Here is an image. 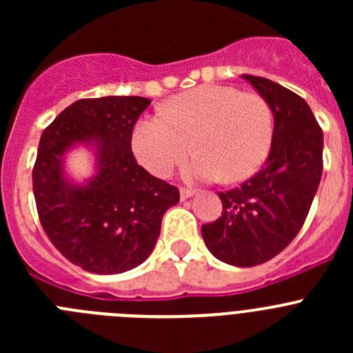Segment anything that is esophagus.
Listing matches in <instances>:
<instances>
[{"mask_svg": "<svg viewBox=\"0 0 353 353\" xmlns=\"http://www.w3.org/2000/svg\"><path fill=\"white\" fill-rule=\"evenodd\" d=\"M192 196H194V191H191V189H180V198H182V201L192 198Z\"/></svg>", "mask_w": 353, "mask_h": 353, "instance_id": "obj_1", "label": "esophagus"}]
</instances>
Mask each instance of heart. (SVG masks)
<instances>
[{
  "label": "heart",
  "mask_w": 353,
  "mask_h": 353,
  "mask_svg": "<svg viewBox=\"0 0 353 353\" xmlns=\"http://www.w3.org/2000/svg\"><path fill=\"white\" fill-rule=\"evenodd\" d=\"M272 138V109L263 97L228 84H201L174 95L164 113L138 120L130 145L139 164L157 176H166L192 145L198 154L183 168V179L239 182L267 161Z\"/></svg>",
  "instance_id": "obj_1"
}]
</instances>
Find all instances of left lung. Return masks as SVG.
I'll return each mask as SVG.
<instances>
[{"instance_id":"8db88e82","label":"left lung","mask_w":353,"mask_h":353,"mask_svg":"<svg viewBox=\"0 0 353 353\" xmlns=\"http://www.w3.org/2000/svg\"><path fill=\"white\" fill-rule=\"evenodd\" d=\"M242 77L272 109V146L254 176L219 192L223 214L201 226V236L217 260L254 267L279 254L301 232L322 179L323 132L297 93L265 77Z\"/></svg>"}]
</instances>
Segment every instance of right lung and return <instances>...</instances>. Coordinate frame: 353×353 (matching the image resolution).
I'll list each match as a JSON object with an SVG mask.
<instances>
[{"label": "right lung", "instance_id": "right-lung-1", "mask_svg": "<svg viewBox=\"0 0 353 353\" xmlns=\"http://www.w3.org/2000/svg\"><path fill=\"white\" fill-rule=\"evenodd\" d=\"M146 97L83 99L42 132L33 194L43 232L58 251L92 274H121L141 265L161 235L162 215L180 201L176 187L136 162L130 136ZM92 152L94 171L76 181L70 151Z\"/></svg>", "mask_w": 353, "mask_h": 353}]
</instances>
